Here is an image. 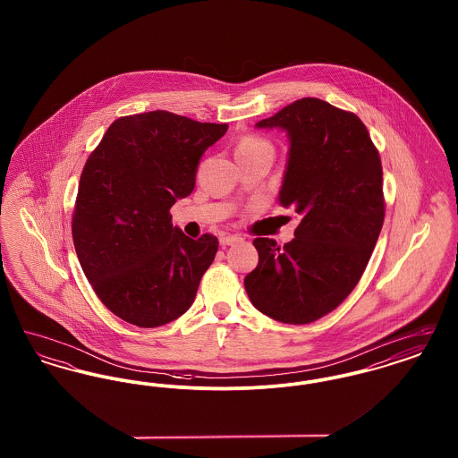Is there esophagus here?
I'll return each mask as SVG.
<instances>
[{
	"instance_id": "1",
	"label": "esophagus",
	"mask_w": 458,
	"mask_h": 458,
	"mask_svg": "<svg viewBox=\"0 0 458 458\" xmlns=\"http://www.w3.org/2000/svg\"><path fill=\"white\" fill-rule=\"evenodd\" d=\"M240 240H242V237H239V235H221L219 237V243L223 247H228V245H235Z\"/></svg>"
}]
</instances>
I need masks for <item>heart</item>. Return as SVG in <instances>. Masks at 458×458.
Returning a JSON list of instances; mask_svg holds the SVG:
<instances>
[{"label":"heart","mask_w":458,"mask_h":458,"mask_svg":"<svg viewBox=\"0 0 458 458\" xmlns=\"http://www.w3.org/2000/svg\"><path fill=\"white\" fill-rule=\"evenodd\" d=\"M242 151L243 153H252V151H271L273 153L271 144L267 140H264V139H259V137H245L240 142L237 153H242Z\"/></svg>","instance_id":"b5f03b06"}]
</instances>
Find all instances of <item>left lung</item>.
<instances>
[{
	"label": "left lung",
	"mask_w": 458,
	"mask_h": 458,
	"mask_svg": "<svg viewBox=\"0 0 458 458\" xmlns=\"http://www.w3.org/2000/svg\"><path fill=\"white\" fill-rule=\"evenodd\" d=\"M256 129L286 133L278 199L301 223L284 247L254 240L259 262L243 284L262 314L307 325L342 304L369 262L385 219L381 159L357 114L318 98L284 106Z\"/></svg>",
	"instance_id": "1"
}]
</instances>
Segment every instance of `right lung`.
<instances>
[{
    "label": "right lung",
    "instance_id": "obj_1",
    "mask_svg": "<svg viewBox=\"0 0 458 458\" xmlns=\"http://www.w3.org/2000/svg\"><path fill=\"white\" fill-rule=\"evenodd\" d=\"M226 131L157 109L114 120L89 156L73 245L89 284L123 321L163 327L194 304L218 239H189L170 208L192 194L202 154Z\"/></svg>",
    "mask_w": 458,
    "mask_h": 458
}]
</instances>
